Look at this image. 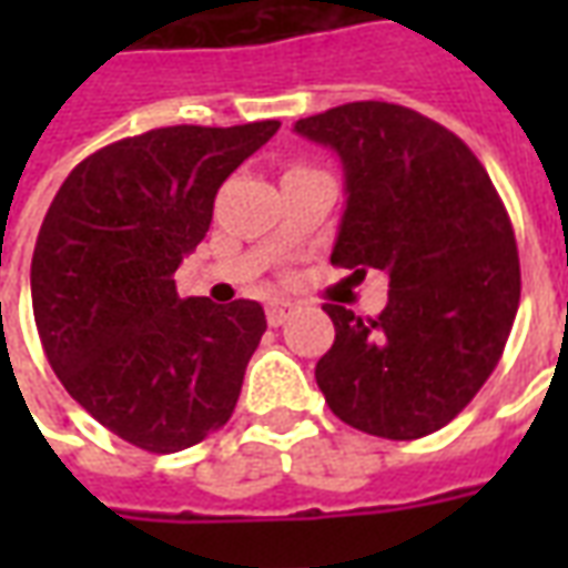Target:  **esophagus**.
Masks as SVG:
<instances>
[{
	"instance_id": "34e87169",
	"label": "esophagus",
	"mask_w": 568,
	"mask_h": 568,
	"mask_svg": "<svg viewBox=\"0 0 568 568\" xmlns=\"http://www.w3.org/2000/svg\"><path fill=\"white\" fill-rule=\"evenodd\" d=\"M292 313H295V304H292V301H271V304H267V322H271L273 328L283 325Z\"/></svg>"
}]
</instances>
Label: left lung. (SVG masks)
<instances>
[{
    "instance_id": "8db88e82",
    "label": "left lung",
    "mask_w": 568,
    "mask_h": 568,
    "mask_svg": "<svg viewBox=\"0 0 568 568\" xmlns=\"http://www.w3.org/2000/svg\"><path fill=\"white\" fill-rule=\"evenodd\" d=\"M295 133L337 151L346 206L332 264L389 276L377 320L325 304L316 383L346 426L414 440L463 410L499 365L520 304L508 212L456 133L395 103H346Z\"/></svg>"
}]
</instances>
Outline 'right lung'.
Here are the masks:
<instances>
[{
  "label": "right lung",
  "mask_w": 568,
  "mask_h": 568,
  "mask_svg": "<svg viewBox=\"0 0 568 568\" xmlns=\"http://www.w3.org/2000/svg\"><path fill=\"white\" fill-rule=\"evenodd\" d=\"M276 130L179 124L112 142L48 206L30 271L44 356L67 393L133 447L185 450L234 414L264 310L182 301L173 273L210 231L224 179Z\"/></svg>",
  "instance_id": "obj_1"
}]
</instances>
